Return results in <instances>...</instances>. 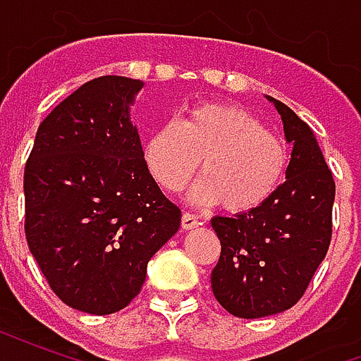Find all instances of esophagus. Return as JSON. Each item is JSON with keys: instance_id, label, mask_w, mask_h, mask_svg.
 Listing matches in <instances>:
<instances>
[{"instance_id": "esophagus-1", "label": "esophagus", "mask_w": 361, "mask_h": 361, "mask_svg": "<svg viewBox=\"0 0 361 361\" xmlns=\"http://www.w3.org/2000/svg\"><path fill=\"white\" fill-rule=\"evenodd\" d=\"M201 224L199 222V219H197L195 214H191V212H183L181 214V228L183 230H193V228H197Z\"/></svg>"}]
</instances>
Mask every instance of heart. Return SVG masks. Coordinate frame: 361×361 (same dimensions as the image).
<instances>
[{
	"label": "heart",
	"mask_w": 361,
	"mask_h": 361,
	"mask_svg": "<svg viewBox=\"0 0 361 361\" xmlns=\"http://www.w3.org/2000/svg\"><path fill=\"white\" fill-rule=\"evenodd\" d=\"M145 162L168 193L185 188L201 164L204 178L193 189V199L243 214L263 207L280 188L288 147L242 106L204 102L189 108L180 123L168 121L152 131Z\"/></svg>",
	"instance_id": "obj_1"
}]
</instances>
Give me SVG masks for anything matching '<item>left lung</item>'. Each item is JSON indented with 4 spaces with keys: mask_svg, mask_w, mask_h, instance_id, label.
Masks as SVG:
<instances>
[{
    "mask_svg": "<svg viewBox=\"0 0 361 361\" xmlns=\"http://www.w3.org/2000/svg\"><path fill=\"white\" fill-rule=\"evenodd\" d=\"M284 135L294 142L286 181L263 207L214 216L220 257L212 294L232 315L259 319L290 310L310 286L333 235L334 180L310 126L276 98Z\"/></svg>",
    "mask_w": 361,
    "mask_h": 361,
    "instance_id": "left-lung-1",
    "label": "left lung"
}]
</instances>
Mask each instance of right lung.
Here are the masks:
<instances>
[{
  "instance_id": "obj_1",
  "label": "right lung",
  "mask_w": 361,
  "mask_h": 361,
  "mask_svg": "<svg viewBox=\"0 0 361 361\" xmlns=\"http://www.w3.org/2000/svg\"><path fill=\"white\" fill-rule=\"evenodd\" d=\"M141 89L118 75L85 82L40 123L25 166L28 250L54 294L92 315L129 305L180 228L129 121Z\"/></svg>"
}]
</instances>
